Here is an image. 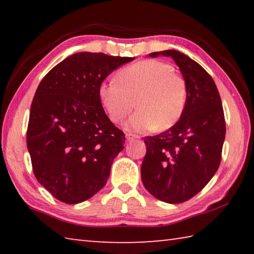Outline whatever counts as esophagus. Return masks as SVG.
<instances>
[{"mask_svg":"<svg viewBox=\"0 0 254 254\" xmlns=\"http://www.w3.org/2000/svg\"><path fill=\"white\" fill-rule=\"evenodd\" d=\"M139 135H135V134H131V133H127V141H133V140H136L139 139Z\"/></svg>","mask_w":254,"mask_h":254,"instance_id":"obj_1","label":"esophagus"}]
</instances>
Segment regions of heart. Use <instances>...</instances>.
Listing matches in <instances>:
<instances>
[{
    "label": "heart",
    "instance_id": "heart-1",
    "mask_svg": "<svg viewBox=\"0 0 254 254\" xmlns=\"http://www.w3.org/2000/svg\"><path fill=\"white\" fill-rule=\"evenodd\" d=\"M169 64L142 60L122 68L117 79L98 87L102 105L112 121H123L136 105L139 111L127 123L134 131L169 128L179 121L187 104L188 89L183 76Z\"/></svg>",
    "mask_w": 254,
    "mask_h": 254
}]
</instances>
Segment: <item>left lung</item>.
<instances>
[{"label": "left lung", "instance_id": "left-lung-1", "mask_svg": "<svg viewBox=\"0 0 254 254\" xmlns=\"http://www.w3.org/2000/svg\"><path fill=\"white\" fill-rule=\"evenodd\" d=\"M171 57L187 84L184 114L169 130L145 136L141 178L147 190L169 204L184 203L203 189L220 167L225 119L220 93L198 63L177 50L150 54Z\"/></svg>", "mask_w": 254, "mask_h": 254}]
</instances>
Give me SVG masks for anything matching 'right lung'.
<instances>
[{"label": "right lung", "mask_w": 254, "mask_h": 254, "mask_svg": "<svg viewBox=\"0 0 254 254\" xmlns=\"http://www.w3.org/2000/svg\"><path fill=\"white\" fill-rule=\"evenodd\" d=\"M131 57L78 53L56 65L38 86L27 130L33 174L55 198L81 203L105 186L124 133L110 121L98 87Z\"/></svg>", "instance_id": "obj_1"}]
</instances>
